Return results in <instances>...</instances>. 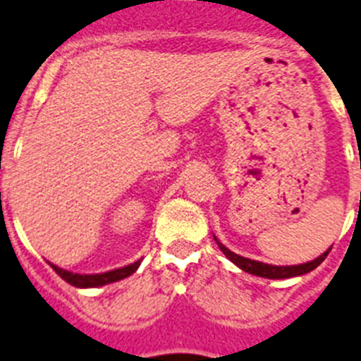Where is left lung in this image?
I'll use <instances>...</instances> for the list:
<instances>
[{
  "instance_id": "obj_1",
  "label": "left lung",
  "mask_w": 361,
  "mask_h": 361,
  "mask_svg": "<svg viewBox=\"0 0 361 361\" xmlns=\"http://www.w3.org/2000/svg\"><path fill=\"white\" fill-rule=\"evenodd\" d=\"M213 238H215V242L219 244L220 251H222V253H224L226 257H228L229 260L235 264V266L240 267L242 271H245V273H251V275L262 276V279H273V280L293 279V276L305 275V273H309V271L317 269V267L324 262L325 257H327L331 251V250H327L324 255H320V257L314 258V260H311V262L300 264V266H271V264L257 262V260H251V258H245V257H240V255H237V253H233V251H229L224 244H220V242L216 240V237H213Z\"/></svg>"
}]
</instances>
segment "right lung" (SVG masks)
<instances>
[{
  "label": "right lung",
  "instance_id": "add662e5",
  "mask_svg": "<svg viewBox=\"0 0 361 361\" xmlns=\"http://www.w3.org/2000/svg\"><path fill=\"white\" fill-rule=\"evenodd\" d=\"M57 275L61 276L65 282H68L70 286H75V288H99V286H106V283L117 282V280H123L126 276H130L132 273H135L137 267L141 266V260H137V262L130 264V266L119 267V269L108 271V273H99V275H79V273H72V271L61 269V267L54 266Z\"/></svg>",
  "mask_w": 361,
  "mask_h": 361
}]
</instances>
